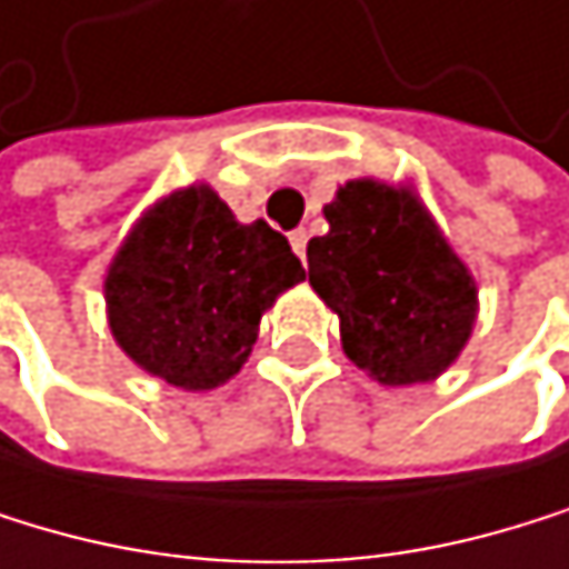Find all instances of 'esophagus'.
<instances>
[{
    "label": "esophagus",
    "instance_id": "obj_1",
    "mask_svg": "<svg viewBox=\"0 0 569 569\" xmlns=\"http://www.w3.org/2000/svg\"><path fill=\"white\" fill-rule=\"evenodd\" d=\"M288 240H291V250H295L301 260H306V243H309V233H306V229H295V233H291Z\"/></svg>",
    "mask_w": 569,
    "mask_h": 569
}]
</instances>
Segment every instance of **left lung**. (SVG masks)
I'll return each instance as SVG.
<instances>
[{
	"mask_svg": "<svg viewBox=\"0 0 569 569\" xmlns=\"http://www.w3.org/2000/svg\"><path fill=\"white\" fill-rule=\"evenodd\" d=\"M309 240V284L340 316L343 353L370 381H436L477 322V281L416 184L353 178L322 206Z\"/></svg>",
	"mask_w": 569,
	"mask_h": 569,
	"instance_id": "1",
	"label": "left lung"
}]
</instances>
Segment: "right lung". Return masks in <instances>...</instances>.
Instances as JSON below:
<instances>
[{"label": "right lung", "mask_w": 569, "mask_h": 569, "mask_svg": "<svg viewBox=\"0 0 569 569\" xmlns=\"http://www.w3.org/2000/svg\"><path fill=\"white\" fill-rule=\"evenodd\" d=\"M306 281L288 240L240 222L212 184L174 188L122 237L106 271L116 347L150 378L212 391L247 363L260 316Z\"/></svg>", "instance_id": "right-lung-1"}]
</instances>
